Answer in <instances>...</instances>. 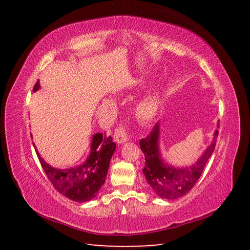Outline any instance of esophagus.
<instances>
[{
    "label": "esophagus",
    "instance_id": "obj_1",
    "mask_svg": "<svg viewBox=\"0 0 250 250\" xmlns=\"http://www.w3.org/2000/svg\"><path fill=\"white\" fill-rule=\"evenodd\" d=\"M113 138L118 144H122L128 140L126 128L123 124H119V126L116 128L115 134H113Z\"/></svg>",
    "mask_w": 250,
    "mask_h": 250
}]
</instances>
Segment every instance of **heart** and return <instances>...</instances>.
I'll return each instance as SVG.
<instances>
[{
	"label": "heart",
	"instance_id": "1",
	"mask_svg": "<svg viewBox=\"0 0 250 250\" xmlns=\"http://www.w3.org/2000/svg\"><path fill=\"white\" fill-rule=\"evenodd\" d=\"M161 94L160 92H152L148 94L144 99L138 104L137 116L142 121H150L153 119L160 107Z\"/></svg>",
	"mask_w": 250,
	"mask_h": 250
}]
</instances>
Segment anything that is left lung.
I'll list each match as a JSON object with an SVG mask.
<instances>
[{
    "instance_id": "obj_1",
    "label": "left lung",
    "mask_w": 250,
    "mask_h": 250,
    "mask_svg": "<svg viewBox=\"0 0 250 250\" xmlns=\"http://www.w3.org/2000/svg\"><path fill=\"white\" fill-rule=\"evenodd\" d=\"M158 132L160 125L156 123L153 129L140 141L141 150L145 155V167L143 169L147 183L152 188L158 197L164 199H176L192 190V188L200 178L204 166L213 154L216 147L218 130L215 132L214 142L206 150L199 160L191 167L176 169L165 164L158 151Z\"/></svg>"
}]
</instances>
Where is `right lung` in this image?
I'll return each instance as SVG.
<instances>
[{
    "mask_svg": "<svg viewBox=\"0 0 250 250\" xmlns=\"http://www.w3.org/2000/svg\"><path fill=\"white\" fill-rule=\"evenodd\" d=\"M37 81L33 92L39 89ZM116 150V144L106 133H96L93 138L90 154L85 164L80 167L69 170H59L39 156L42 168L43 169L53 187L65 197L77 202H85L94 199L101 187L105 183L107 175L110 158Z\"/></svg>",
    "mask_w": 250,
    "mask_h": 250,
    "instance_id": "add662e5",
    "label": "right lung"
}]
</instances>
